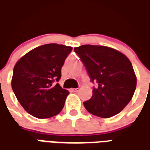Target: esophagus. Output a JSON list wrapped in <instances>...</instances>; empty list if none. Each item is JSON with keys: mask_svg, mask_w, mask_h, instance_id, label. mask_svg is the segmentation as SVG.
Returning a JSON list of instances; mask_svg holds the SVG:
<instances>
[{"mask_svg": "<svg viewBox=\"0 0 150 150\" xmlns=\"http://www.w3.org/2000/svg\"><path fill=\"white\" fill-rule=\"evenodd\" d=\"M71 91H73V92H78V91H79V88H75V89H71Z\"/></svg>", "mask_w": 150, "mask_h": 150, "instance_id": "esophagus-1", "label": "esophagus"}]
</instances>
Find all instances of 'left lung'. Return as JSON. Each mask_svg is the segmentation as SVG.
Returning <instances> with one entry per match:
<instances>
[{"label": "left lung", "instance_id": "obj_1", "mask_svg": "<svg viewBox=\"0 0 150 150\" xmlns=\"http://www.w3.org/2000/svg\"><path fill=\"white\" fill-rule=\"evenodd\" d=\"M92 82L98 83L85 108L95 116L108 118L120 112L132 100L137 77L128 57L104 46L83 45L75 47Z\"/></svg>", "mask_w": 150, "mask_h": 150}]
</instances>
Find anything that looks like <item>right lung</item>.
Segmentation results:
<instances>
[{"label": "right lung", "mask_w": 150, "mask_h": 150, "mask_svg": "<svg viewBox=\"0 0 150 150\" xmlns=\"http://www.w3.org/2000/svg\"><path fill=\"white\" fill-rule=\"evenodd\" d=\"M71 46L55 43L31 50L16 62L12 88L25 110L39 119L59 114L64 107L69 91L56 83Z\"/></svg>", "instance_id": "obj_1"}]
</instances>
